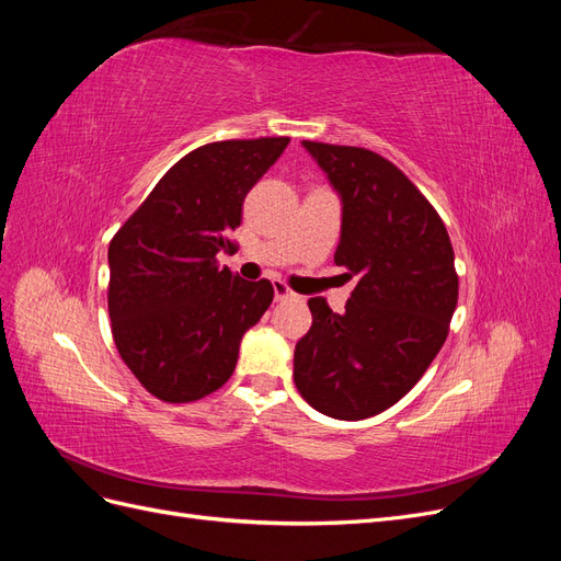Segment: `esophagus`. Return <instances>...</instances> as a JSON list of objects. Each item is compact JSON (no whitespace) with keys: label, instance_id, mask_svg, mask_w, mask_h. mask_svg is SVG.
<instances>
[{"label":"esophagus","instance_id":"esophagus-1","mask_svg":"<svg viewBox=\"0 0 561 561\" xmlns=\"http://www.w3.org/2000/svg\"><path fill=\"white\" fill-rule=\"evenodd\" d=\"M274 297L276 301H283V299H295L297 295L283 280H274Z\"/></svg>","mask_w":561,"mask_h":561}]
</instances>
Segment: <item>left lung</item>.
<instances>
[{
    "instance_id": "obj_1",
    "label": "left lung",
    "mask_w": 561,
    "mask_h": 561,
    "mask_svg": "<svg viewBox=\"0 0 561 561\" xmlns=\"http://www.w3.org/2000/svg\"><path fill=\"white\" fill-rule=\"evenodd\" d=\"M301 145L342 196L334 264L358 283L344 313L309 299L295 386L313 410L358 421L410 393L443 348L458 301L454 248L428 198L377 151Z\"/></svg>"
}]
</instances>
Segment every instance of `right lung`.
<instances>
[{"label": "right lung", "mask_w": 561, "mask_h": 561, "mask_svg": "<svg viewBox=\"0 0 561 561\" xmlns=\"http://www.w3.org/2000/svg\"><path fill=\"white\" fill-rule=\"evenodd\" d=\"M290 138L225 140L182 157L110 243L107 307L128 369L163 402H194L233 375L243 334L274 301L266 278L217 264L245 194Z\"/></svg>", "instance_id": "1"}]
</instances>
